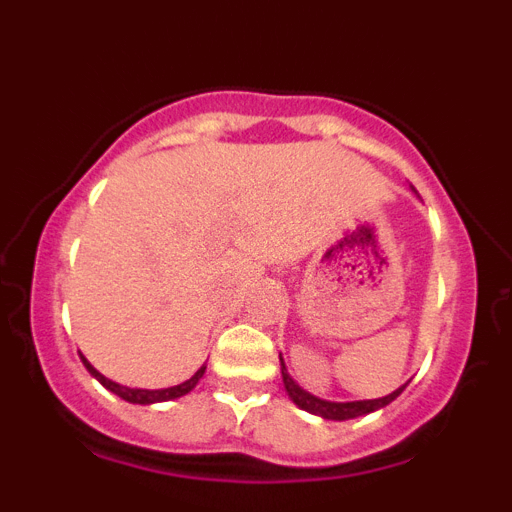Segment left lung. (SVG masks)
Segmentation results:
<instances>
[{"label": "left lung", "instance_id": "left-lung-1", "mask_svg": "<svg viewBox=\"0 0 512 512\" xmlns=\"http://www.w3.org/2000/svg\"><path fill=\"white\" fill-rule=\"evenodd\" d=\"M279 361H282V356H279ZM282 379H284V390H287V395L292 397V402H295V405H300L302 410H307V413H312V415H320V418H325V420H351V418H359V415H369V413H374V410L384 408V405H390V402L395 400L402 390H405V387H400V390H395L392 395H384V397H379V400L330 402V400H320V397H315V395H310V392L302 390L300 384H297L295 379L287 374V366H284V361H282Z\"/></svg>", "mask_w": 512, "mask_h": 512}]
</instances>
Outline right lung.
I'll return each mask as SVG.
<instances>
[{
    "mask_svg": "<svg viewBox=\"0 0 512 512\" xmlns=\"http://www.w3.org/2000/svg\"><path fill=\"white\" fill-rule=\"evenodd\" d=\"M81 361H84V366H87V372L92 374L94 379H97L102 387H107L110 392H115L117 397H122L125 402H133V405H153V402H166V400H176V397L187 395V392H192L194 387H197V382L202 379V374H205L207 366H200L197 372H194V377H189L187 382L176 384V387H166V390H133V387H122V384L112 382V379H107L104 374H99L97 369H94L92 364H89L84 356H81Z\"/></svg>",
    "mask_w": 512,
    "mask_h": 512,
    "instance_id": "right-lung-1",
    "label": "right lung"
}]
</instances>
